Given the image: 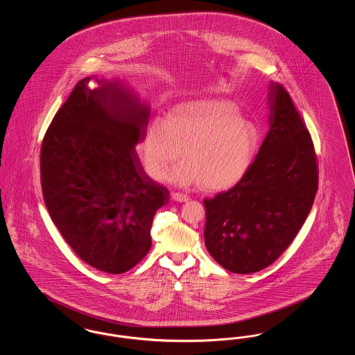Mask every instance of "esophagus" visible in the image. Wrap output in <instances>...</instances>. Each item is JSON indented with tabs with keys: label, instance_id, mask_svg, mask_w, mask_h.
I'll list each match as a JSON object with an SVG mask.
<instances>
[{
	"label": "esophagus",
	"instance_id": "1",
	"mask_svg": "<svg viewBox=\"0 0 355 355\" xmlns=\"http://www.w3.org/2000/svg\"><path fill=\"white\" fill-rule=\"evenodd\" d=\"M171 198H173L174 201H178V202H185V201L189 200L187 194L181 193V191H171Z\"/></svg>",
	"mask_w": 355,
	"mask_h": 355
}]
</instances>
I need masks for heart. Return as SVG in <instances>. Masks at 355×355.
<instances>
[{
    "instance_id": "b5f03b06",
    "label": "heart",
    "mask_w": 355,
    "mask_h": 355,
    "mask_svg": "<svg viewBox=\"0 0 355 355\" xmlns=\"http://www.w3.org/2000/svg\"><path fill=\"white\" fill-rule=\"evenodd\" d=\"M257 144L255 129L230 103L200 101L182 105L169 119H154L144 138V150L150 174L162 180L185 149V161L170 171V180L218 190L243 175Z\"/></svg>"
}]
</instances>
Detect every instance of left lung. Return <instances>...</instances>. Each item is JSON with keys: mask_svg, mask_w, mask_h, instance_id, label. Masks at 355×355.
<instances>
[{"mask_svg": "<svg viewBox=\"0 0 355 355\" xmlns=\"http://www.w3.org/2000/svg\"><path fill=\"white\" fill-rule=\"evenodd\" d=\"M270 130L242 178L205 200V245L226 270L268 268L298 234L318 190L314 144L288 92L271 84Z\"/></svg>", "mask_w": 355, "mask_h": 355, "instance_id": "8db88e82", "label": "left lung"}]
</instances>
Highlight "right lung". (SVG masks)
Masks as SVG:
<instances>
[{
    "label": "right lung",
    "instance_id": "add662e5",
    "mask_svg": "<svg viewBox=\"0 0 355 355\" xmlns=\"http://www.w3.org/2000/svg\"><path fill=\"white\" fill-rule=\"evenodd\" d=\"M74 86L41 146V186L51 218L87 265L121 274L152 248L153 218L166 187L142 169L135 144L149 110L116 83Z\"/></svg>",
    "mask_w": 355,
    "mask_h": 355
}]
</instances>
